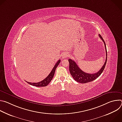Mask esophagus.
<instances>
[{"instance_id": "esophagus-1", "label": "esophagus", "mask_w": 122, "mask_h": 122, "mask_svg": "<svg viewBox=\"0 0 122 122\" xmlns=\"http://www.w3.org/2000/svg\"><path fill=\"white\" fill-rule=\"evenodd\" d=\"M69 56V54H68V53H64V54L63 55V56H62V58H66L67 56Z\"/></svg>"}]
</instances>
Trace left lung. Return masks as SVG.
Masks as SVG:
<instances>
[{
	"mask_svg": "<svg viewBox=\"0 0 122 122\" xmlns=\"http://www.w3.org/2000/svg\"><path fill=\"white\" fill-rule=\"evenodd\" d=\"M99 37L102 40V41L104 43V45H105L106 53V61L105 62V63H104V64L103 65L101 68L97 72L93 73V74L87 73L86 72H84V71L81 70V69L80 68H79V67L78 66L77 64L75 63L74 61H73L71 59H68V61L69 63V71H70V73L71 76H72L73 78L78 82L81 83H87L95 80L101 75V74L102 73L103 71H104V68H105V67L107 63V51L106 49V46L105 41H104L102 37L99 34Z\"/></svg>",
	"mask_w": 122,
	"mask_h": 122,
	"instance_id": "8db88e82",
	"label": "left lung"
}]
</instances>
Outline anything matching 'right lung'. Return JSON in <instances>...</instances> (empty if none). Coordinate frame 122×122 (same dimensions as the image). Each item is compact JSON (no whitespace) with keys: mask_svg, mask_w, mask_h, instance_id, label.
I'll return each instance as SVG.
<instances>
[{"mask_svg":"<svg viewBox=\"0 0 122 122\" xmlns=\"http://www.w3.org/2000/svg\"><path fill=\"white\" fill-rule=\"evenodd\" d=\"M60 63V60H58V61L56 63V65H55L54 67H53L52 71H51V73L49 74V75L43 80H42V81H41L39 82H29L28 81H26L28 83H29V84L34 86H37V87H43V86H47L51 81V80L53 79V77L54 76L55 73V71L56 69V67H57V66H58V65L59 64V63Z\"/></svg>","mask_w":122,"mask_h":122,"instance_id":"add662e5","label":"right lung"}]
</instances>
